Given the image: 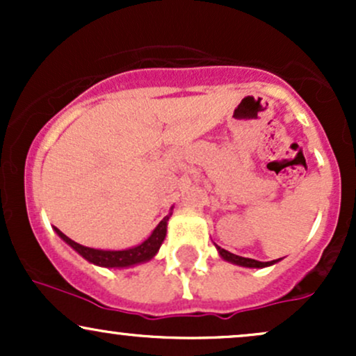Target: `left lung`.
I'll return each instance as SVG.
<instances>
[{
    "label": "left lung",
    "mask_w": 356,
    "mask_h": 356,
    "mask_svg": "<svg viewBox=\"0 0 356 356\" xmlns=\"http://www.w3.org/2000/svg\"><path fill=\"white\" fill-rule=\"evenodd\" d=\"M218 248L219 254L222 259L229 261L232 264H238V266H244V268H266V266H271V264L277 263L280 259H275V261H268V263H261V261H256V259H249V257H243V256H238V254H232V252L226 251V249Z\"/></svg>",
    "instance_id": "1"
}]
</instances>
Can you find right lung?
I'll return each mask as SVG.
<instances>
[{
    "mask_svg": "<svg viewBox=\"0 0 356 356\" xmlns=\"http://www.w3.org/2000/svg\"><path fill=\"white\" fill-rule=\"evenodd\" d=\"M172 212L165 216L161 222L157 224V227L152 231V234L147 238L144 243L138 244L136 248L130 249H124V251H104V249H93V248H87L81 246V244L72 241L68 236H65L60 229H56V234L60 236L68 246H72L81 257L90 261V263L97 264V266H104V268H129V266H136V264L145 263V261L152 259V257L157 254L159 248L161 244L164 243L165 239V232H167V220H169Z\"/></svg>",
    "mask_w": 356,
    "mask_h": 356,
    "instance_id": "add662e5",
    "label": "right lung"
}]
</instances>
